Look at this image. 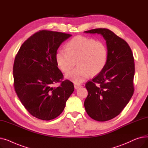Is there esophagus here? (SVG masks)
Wrapping results in <instances>:
<instances>
[{"mask_svg": "<svg viewBox=\"0 0 148 148\" xmlns=\"http://www.w3.org/2000/svg\"><path fill=\"white\" fill-rule=\"evenodd\" d=\"M80 87H81V85H80V84H74V88H75V89H78V88H80Z\"/></svg>", "mask_w": 148, "mask_h": 148, "instance_id": "obj_1", "label": "esophagus"}]
</instances>
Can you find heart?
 Segmentation results:
<instances>
[{"instance_id": "obj_1", "label": "heart", "mask_w": 148, "mask_h": 148, "mask_svg": "<svg viewBox=\"0 0 148 148\" xmlns=\"http://www.w3.org/2000/svg\"><path fill=\"white\" fill-rule=\"evenodd\" d=\"M108 58L106 45L90 38L77 36L66 45V51L59 50L55 54L56 64L61 71L66 73L77 61V66L66 75L75 83H81L89 77L102 71Z\"/></svg>"}]
</instances>
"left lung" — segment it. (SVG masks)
<instances>
[{
    "mask_svg": "<svg viewBox=\"0 0 148 148\" xmlns=\"http://www.w3.org/2000/svg\"><path fill=\"white\" fill-rule=\"evenodd\" d=\"M84 32L101 34L106 41V65L95 78L86 83L88 95L84 106L92 119L107 121L119 114L133 95V54L128 43L109 29H94Z\"/></svg>",
    "mask_w": 148,
    "mask_h": 148,
    "instance_id": "obj_1",
    "label": "left lung"
}]
</instances>
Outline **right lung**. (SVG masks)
Returning a JSON list of instances; mask_svg holds the SVG:
<instances>
[{
	"label": "right lung",
	"instance_id": "add662e5",
	"mask_svg": "<svg viewBox=\"0 0 148 148\" xmlns=\"http://www.w3.org/2000/svg\"><path fill=\"white\" fill-rule=\"evenodd\" d=\"M71 35L42 30L23 43L13 66L15 91L29 113L50 121L59 116L74 92L73 83L62 81L64 75L56 64L55 54L60 44ZM61 82L58 87L56 82Z\"/></svg>",
	"mask_w": 148,
	"mask_h": 148
}]
</instances>
